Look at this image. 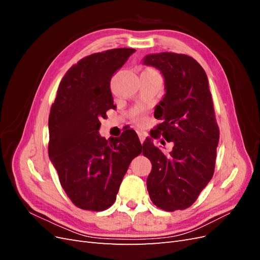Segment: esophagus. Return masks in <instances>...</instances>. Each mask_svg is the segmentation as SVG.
Wrapping results in <instances>:
<instances>
[{
  "mask_svg": "<svg viewBox=\"0 0 260 260\" xmlns=\"http://www.w3.org/2000/svg\"><path fill=\"white\" fill-rule=\"evenodd\" d=\"M139 139L141 141V143H143L144 140H145V136L143 135V133H139Z\"/></svg>",
  "mask_w": 260,
  "mask_h": 260,
  "instance_id": "1",
  "label": "esophagus"
}]
</instances>
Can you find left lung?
I'll list each match as a JSON object with an SVG mask.
<instances>
[{
	"instance_id": "left-lung-1",
	"label": "left lung",
	"mask_w": 260,
	"mask_h": 260,
	"mask_svg": "<svg viewBox=\"0 0 260 260\" xmlns=\"http://www.w3.org/2000/svg\"><path fill=\"white\" fill-rule=\"evenodd\" d=\"M142 64L158 69L164 77L165 94L154 116L162 121L157 131L174 143L168 154L152 139L143 143V155L152 162L147 191L160 209H185L198 200L215 170L219 128L207 76L184 54H148Z\"/></svg>"
}]
</instances>
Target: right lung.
Here are the masks:
<instances>
[{
	"mask_svg": "<svg viewBox=\"0 0 260 260\" xmlns=\"http://www.w3.org/2000/svg\"><path fill=\"white\" fill-rule=\"evenodd\" d=\"M135 49H114L86 56L62 78L49 117V157L59 182L77 207H111L131 160L142 153L132 129L102 138L101 119L115 108L111 79Z\"/></svg>",
	"mask_w": 260,
	"mask_h": 260,
	"instance_id": "add662e5",
	"label": "right lung"
}]
</instances>
